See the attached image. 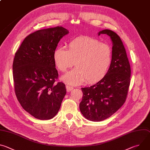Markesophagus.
I'll list each match as a JSON object with an SVG mask.
<instances>
[{"label": "esophagus", "instance_id": "obj_1", "mask_svg": "<svg viewBox=\"0 0 150 150\" xmlns=\"http://www.w3.org/2000/svg\"><path fill=\"white\" fill-rule=\"evenodd\" d=\"M66 88H67V92H69L74 89V88L72 87H71V86H69V85H66Z\"/></svg>", "mask_w": 150, "mask_h": 150}]
</instances>
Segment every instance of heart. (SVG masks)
<instances>
[{
	"instance_id": "1",
	"label": "heart",
	"mask_w": 150,
	"mask_h": 150,
	"mask_svg": "<svg viewBox=\"0 0 150 150\" xmlns=\"http://www.w3.org/2000/svg\"><path fill=\"white\" fill-rule=\"evenodd\" d=\"M68 47H58L53 53L54 63L60 71H66L74 63L76 67L62 76L63 82L79 85L87 80L93 83L106 74L112 60L109 45L89 36H80L71 40Z\"/></svg>"
}]
</instances>
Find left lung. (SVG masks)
<instances>
[{"label": "left lung", "mask_w": 150, "mask_h": 150, "mask_svg": "<svg viewBox=\"0 0 150 150\" xmlns=\"http://www.w3.org/2000/svg\"><path fill=\"white\" fill-rule=\"evenodd\" d=\"M108 35L112 41V60L104 76L96 84L82 88L79 104L82 115L89 120L100 122L117 112L126 101L130 85L131 67L120 37L110 30L98 32Z\"/></svg>", "instance_id": "1"}]
</instances>
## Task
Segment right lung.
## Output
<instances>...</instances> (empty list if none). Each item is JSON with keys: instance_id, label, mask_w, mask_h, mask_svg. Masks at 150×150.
Instances as JSON below:
<instances>
[{"instance_id": "right-lung-1", "label": "right lung", "mask_w": 150, "mask_h": 150, "mask_svg": "<svg viewBox=\"0 0 150 150\" xmlns=\"http://www.w3.org/2000/svg\"><path fill=\"white\" fill-rule=\"evenodd\" d=\"M68 33L59 26L38 30L26 37L15 53L12 66L15 94L23 108L36 119L54 117L67 93L64 83H55L58 72L53 53Z\"/></svg>"}]
</instances>
